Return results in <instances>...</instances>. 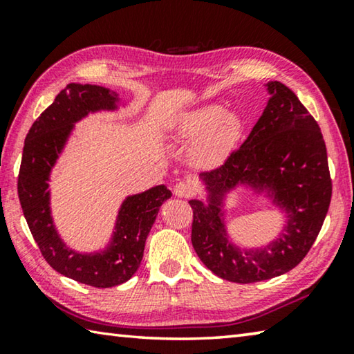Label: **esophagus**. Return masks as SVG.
Instances as JSON below:
<instances>
[{
  "label": "esophagus",
  "instance_id": "34e87169",
  "mask_svg": "<svg viewBox=\"0 0 354 354\" xmlns=\"http://www.w3.org/2000/svg\"><path fill=\"white\" fill-rule=\"evenodd\" d=\"M173 194L179 198H189V196L194 194V187L189 183H176L175 187H173Z\"/></svg>",
  "mask_w": 354,
  "mask_h": 354
}]
</instances>
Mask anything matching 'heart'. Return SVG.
Masks as SVG:
<instances>
[{"label": "heart", "instance_id": "1", "mask_svg": "<svg viewBox=\"0 0 354 354\" xmlns=\"http://www.w3.org/2000/svg\"><path fill=\"white\" fill-rule=\"evenodd\" d=\"M237 133L234 113H220L217 107H203L185 113L179 120L178 134L183 139H203L198 145V158L205 162H214L225 151Z\"/></svg>", "mask_w": 354, "mask_h": 354}]
</instances>
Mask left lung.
<instances>
[{"label":"left lung","instance_id":"1","mask_svg":"<svg viewBox=\"0 0 354 354\" xmlns=\"http://www.w3.org/2000/svg\"><path fill=\"white\" fill-rule=\"evenodd\" d=\"M272 98L241 147L223 164L203 171L211 205L192 200V245L217 277L250 284L287 273L309 253L331 203L326 145L315 118L286 84H267ZM239 182L274 190V201L290 220L273 244L242 252L227 242L218 206L221 195Z\"/></svg>","mask_w":354,"mask_h":354}]
</instances>
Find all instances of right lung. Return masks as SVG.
Segmentation results:
<instances>
[{"label":"right lung","mask_w":354,"mask_h":354,"mask_svg":"<svg viewBox=\"0 0 354 354\" xmlns=\"http://www.w3.org/2000/svg\"><path fill=\"white\" fill-rule=\"evenodd\" d=\"M117 93L109 88L68 84L29 129L19 173L20 205L41 256L64 277L100 289L122 284L137 272L159 207L171 196L165 185L128 196L118 212L112 242L103 253L80 254L59 239L50 215V192L46 190L51 167L73 123L91 111L113 109Z\"/></svg>","instance_id":"right-lung-1"}]
</instances>
